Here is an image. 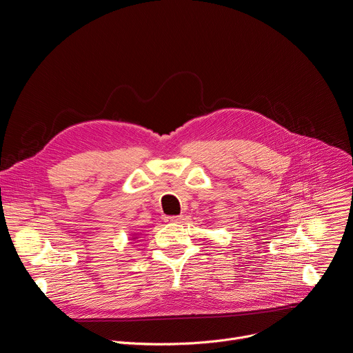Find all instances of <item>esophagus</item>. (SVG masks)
<instances>
[{"instance_id": "obj_1", "label": "esophagus", "mask_w": 353, "mask_h": 353, "mask_svg": "<svg viewBox=\"0 0 353 353\" xmlns=\"http://www.w3.org/2000/svg\"><path fill=\"white\" fill-rule=\"evenodd\" d=\"M182 220H183L182 216H165L164 217L165 223H172V224H179V223H182Z\"/></svg>"}]
</instances>
